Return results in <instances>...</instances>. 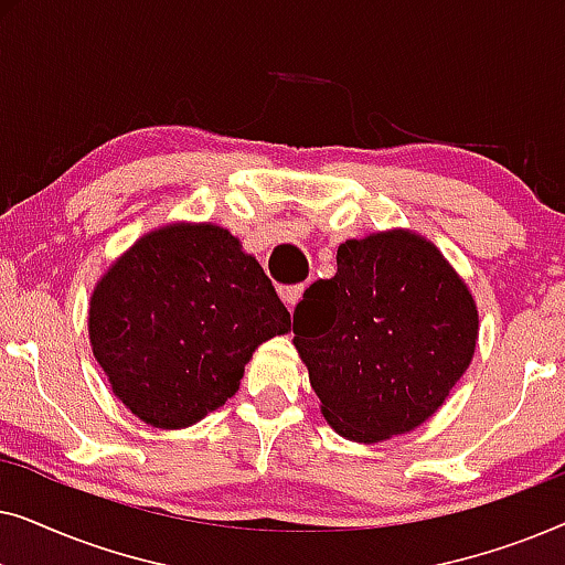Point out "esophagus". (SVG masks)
Listing matches in <instances>:
<instances>
[{
	"mask_svg": "<svg viewBox=\"0 0 565 565\" xmlns=\"http://www.w3.org/2000/svg\"><path fill=\"white\" fill-rule=\"evenodd\" d=\"M303 290H306V285H290V288H282V290H280L285 306H288L290 311L298 306V300L303 298Z\"/></svg>",
	"mask_w": 565,
	"mask_h": 565,
	"instance_id": "34e87169",
	"label": "esophagus"
}]
</instances>
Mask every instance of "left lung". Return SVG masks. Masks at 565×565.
<instances>
[{
  "instance_id": "left-lung-1",
  "label": "left lung",
  "mask_w": 565,
  "mask_h": 565,
  "mask_svg": "<svg viewBox=\"0 0 565 565\" xmlns=\"http://www.w3.org/2000/svg\"><path fill=\"white\" fill-rule=\"evenodd\" d=\"M292 334L327 422L377 443L445 404L476 352L478 311L435 244L388 231L339 246L337 275L303 292Z\"/></svg>"
}]
</instances>
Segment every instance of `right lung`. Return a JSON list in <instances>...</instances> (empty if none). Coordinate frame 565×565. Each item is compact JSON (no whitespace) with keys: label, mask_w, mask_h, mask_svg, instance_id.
Wrapping results in <instances>:
<instances>
[{"label":"right lung","mask_w":565,"mask_h":565,"mask_svg":"<svg viewBox=\"0 0 565 565\" xmlns=\"http://www.w3.org/2000/svg\"><path fill=\"white\" fill-rule=\"evenodd\" d=\"M288 329V308L259 262L211 223L138 238L89 303L92 350L113 393L159 429L221 408L252 352Z\"/></svg>","instance_id":"1"}]
</instances>
